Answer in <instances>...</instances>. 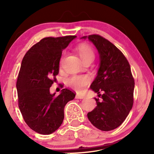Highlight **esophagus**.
<instances>
[{"label":"esophagus","instance_id":"34e87169","mask_svg":"<svg viewBox=\"0 0 154 154\" xmlns=\"http://www.w3.org/2000/svg\"><path fill=\"white\" fill-rule=\"evenodd\" d=\"M75 98H76V99H80V100H82V99L84 98V96L81 95V94H76V95H75Z\"/></svg>","mask_w":154,"mask_h":154}]
</instances>
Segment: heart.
<instances>
[{
  "instance_id": "b5f03b06",
  "label": "heart",
  "mask_w": 154,
  "mask_h": 154,
  "mask_svg": "<svg viewBox=\"0 0 154 154\" xmlns=\"http://www.w3.org/2000/svg\"><path fill=\"white\" fill-rule=\"evenodd\" d=\"M78 52L80 57L85 62L88 59H94V52L91 46L85 43H82L78 46ZM89 77L87 75H73L68 79V85L73 89L76 90H81L86 86L89 83Z\"/></svg>"
}]
</instances>
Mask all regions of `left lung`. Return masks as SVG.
Listing matches in <instances>:
<instances>
[{"label": "left lung", "instance_id": "obj_1", "mask_svg": "<svg viewBox=\"0 0 154 154\" xmlns=\"http://www.w3.org/2000/svg\"><path fill=\"white\" fill-rule=\"evenodd\" d=\"M87 38L96 47L100 60L90 88L102 98L101 101L94 98L97 106L88 118L99 130L109 131L119 127L132 109L134 81L129 62L113 43L96 34L81 38Z\"/></svg>", "mask_w": 154, "mask_h": 154}]
</instances>
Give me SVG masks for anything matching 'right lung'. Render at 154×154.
<instances>
[{
  "label": "right lung",
  "instance_id": "obj_1",
  "mask_svg": "<svg viewBox=\"0 0 154 154\" xmlns=\"http://www.w3.org/2000/svg\"><path fill=\"white\" fill-rule=\"evenodd\" d=\"M75 38H44L27 51L22 60L16 85L19 108L29 127L39 134H52L60 127L65 105L75 96L67 88L58 96L50 92L59 73L62 50Z\"/></svg>",
  "mask_w": 154,
  "mask_h": 154
}]
</instances>
